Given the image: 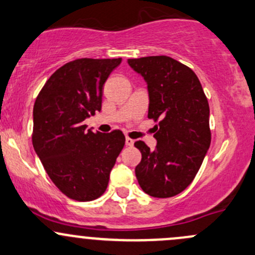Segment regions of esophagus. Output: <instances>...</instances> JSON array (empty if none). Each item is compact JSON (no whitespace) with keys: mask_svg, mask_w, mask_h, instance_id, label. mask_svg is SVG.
<instances>
[{"mask_svg":"<svg viewBox=\"0 0 255 255\" xmlns=\"http://www.w3.org/2000/svg\"><path fill=\"white\" fill-rule=\"evenodd\" d=\"M126 145L133 146V145H134V140H133V139H130V138H126Z\"/></svg>","mask_w":255,"mask_h":255,"instance_id":"obj_1","label":"esophagus"}]
</instances>
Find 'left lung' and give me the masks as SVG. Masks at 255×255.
<instances>
[{
    "instance_id": "obj_1",
    "label": "left lung",
    "mask_w": 255,
    "mask_h": 255,
    "mask_svg": "<svg viewBox=\"0 0 255 255\" xmlns=\"http://www.w3.org/2000/svg\"><path fill=\"white\" fill-rule=\"evenodd\" d=\"M128 64L148 84V117L159 121L155 150L134 143L141 152L136 179L151 197H173L192 183L210 146L208 99L194 72L168 56L130 58Z\"/></svg>"
}]
</instances>
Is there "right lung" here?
<instances>
[{
  "label": "right lung",
  "mask_w": 255,
  "mask_h": 255,
  "mask_svg": "<svg viewBox=\"0 0 255 255\" xmlns=\"http://www.w3.org/2000/svg\"><path fill=\"white\" fill-rule=\"evenodd\" d=\"M122 58H79L47 79L33 111V145L55 186L68 198L90 202L106 191L125 146L121 130L94 133L84 120L101 110L103 87Z\"/></svg>",
  "instance_id": "1"
}]
</instances>
